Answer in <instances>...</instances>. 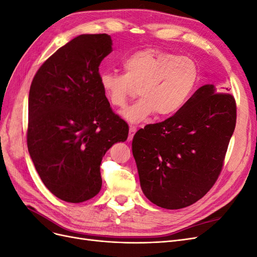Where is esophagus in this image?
<instances>
[{
    "mask_svg": "<svg viewBox=\"0 0 257 257\" xmlns=\"http://www.w3.org/2000/svg\"><path fill=\"white\" fill-rule=\"evenodd\" d=\"M136 132H137V127L136 126H131L130 127V131H128V141H132V139H133Z\"/></svg>",
    "mask_w": 257,
    "mask_h": 257,
    "instance_id": "esophagus-1",
    "label": "esophagus"
}]
</instances>
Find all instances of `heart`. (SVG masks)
Masks as SVG:
<instances>
[{
	"instance_id": "b5f03b06",
	"label": "heart",
	"mask_w": 257,
	"mask_h": 257,
	"mask_svg": "<svg viewBox=\"0 0 257 257\" xmlns=\"http://www.w3.org/2000/svg\"><path fill=\"white\" fill-rule=\"evenodd\" d=\"M123 74L100 72L99 85L108 102L122 108L138 90L141 99L122 111L130 123L144 122L154 112L169 116L188 102L198 80V67L189 57L157 48L134 52L122 62Z\"/></svg>"
}]
</instances>
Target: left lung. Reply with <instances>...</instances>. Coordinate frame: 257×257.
<instances>
[{
	"instance_id": "left-lung-1",
	"label": "left lung",
	"mask_w": 257,
	"mask_h": 257,
	"mask_svg": "<svg viewBox=\"0 0 257 257\" xmlns=\"http://www.w3.org/2000/svg\"><path fill=\"white\" fill-rule=\"evenodd\" d=\"M236 119L234 96L209 83L173 116L137 131L132 150L146 197L165 209L204 197L221 174Z\"/></svg>"
}]
</instances>
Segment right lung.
Listing matches in <instances>:
<instances>
[{"instance_id": "obj_1", "label": "right lung", "mask_w": 257, "mask_h": 257, "mask_svg": "<svg viewBox=\"0 0 257 257\" xmlns=\"http://www.w3.org/2000/svg\"><path fill=\"white\" fill-rule=\"evenodd\" d=\"M111 46L108 34L77 36L44 62L31 83L29 153L46 188L67 203L98 194L103 157L127 139V123L99 85L98 67Z\"/></svg>"}]
</instances>
